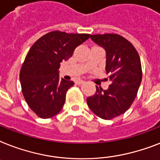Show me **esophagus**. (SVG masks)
Returning a JSON list of instances; mask_svg holds the SVG:
<instances>
[{
  "label": "esophagus",
  "instance_id": "34e87169",
  "mask_svg": "<svg viewBox=\"0 0 160 160\" xmlns=\"http://www.w3.org/2000/svg\"><path fill=\"white\" fill-rule=\"evenodd\" d=\"M84 80H77V81H76V84H84Z\"/></svg>",
  "mask_w": 160,
  "mask_h": 160
}]
</instances>
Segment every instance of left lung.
<instances>
[{
	"instance_id": "obj_1",
	"label": "left lung",
	"mask_w": 160,
	"mask_h": 160,
	"mask_svg": "<svg viewBox=\"0 0 160 160\" xmlns=\"http://www.w3.org/2000/svg\"><path fill=\"white\" fill-rule=\"evenodd\" d=\"M93 42L106 51V74L111 84L104 90L96 86V93L87 98L93 113L104 120L124 113L132 106L142 80L141 58L135 47L116 33L93 34Z\"/></svg>"
}]
</instances>
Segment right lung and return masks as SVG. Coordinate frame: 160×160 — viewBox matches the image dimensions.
I'll list each match as a JSON object with an SVG mask.
<instances>
[{"label":"right lung","mask_w":160,"mask_h":160,"mask_svg":"<svg viewBox=\"0 0 160 160\" xmlns=\"http://www.w3.org/2000/svg\"><path fill=\"white\" fill-rule=\"evenodd\" d=\"M90 34L52 31L31 47L19 72L22 93L28 107L40 118H50L62 110L66 93L74 85L60 80L58 69L71 58L76 47Z\"/></svg>","instance_id":"add662e5"}]
</instances>
